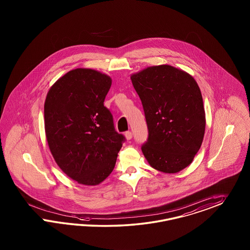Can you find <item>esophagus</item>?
I'll use <instances>...</instances> for the list:
<instances>
[{"instance_id":"obj_1","label":"esophagus","mask_w":250,"mask_h":250,"mask_svg":"<svg viewBox=\"0 0 250 250\" xmlns=\"http://www.w3.org/2000/svg\"><path fill=\"white\" fill-rule=\"evenodd\" d=\"M125 138H126L127 140H130L131 138H133V134H132V132L127 131V132L125 133Z\"/></svg>"}]
</instances>
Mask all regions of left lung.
Segmentation results:
<instances>
[{
	"label": "left lung",
	"mask_w": 250,
	"mask_h": 250,
	"mask_svg": "<svg viewBox=\"0 0 250 250\" xmlns=\"http://www.w3.org/2000/svg\"><path fill=\"white\" fill-rule=\"evenodd\" d=\"M145 112L148 138L141 149L157 171L175 173L188 167L205 134L206 117L198 83L168 64L131 75Z\"/></svg>",
	"instance_id": "1"
}]
</instances>
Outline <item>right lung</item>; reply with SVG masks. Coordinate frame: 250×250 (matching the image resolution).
<instances>
[{"instance_id": "right-lung-1", "label": "right lung", "mask_w": 250, "mask_h": 250, "mask_svg": "<svg viewBox=\"0 0 250 250\" xmlns=\"http://www.w3.org/2000/svg\"><path fill=\"white\" fill-rule=\"evenodd\" d=\"M112 85L106 74L69 71L49 89L44 104L48 146L61 170L84 186H97L112 172L125 137L113 125L104 100Z\"/></svg>"}]
</instances>
